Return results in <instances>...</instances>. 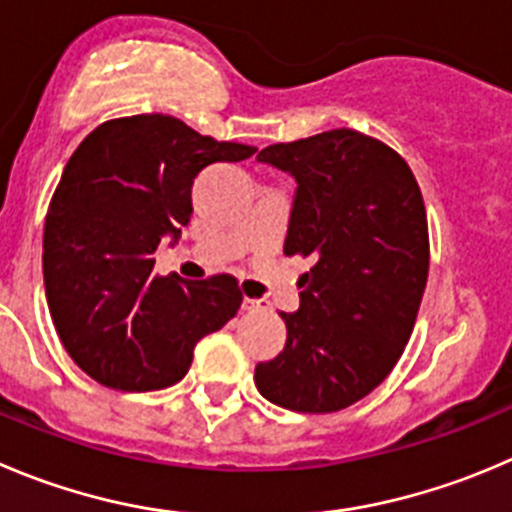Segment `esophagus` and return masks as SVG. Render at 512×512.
Masks as SVG:
<instances>
[{"mask_svg": "<svg viewBox=\"0 0 512 512\" xmlns=\"http://www.w3.org/2000/svg\"><path fill=\"white\" fill-rule=\"evenodd\" d=\"M269 309V304H266L264 299H243V311H266Z\"/></svg>", "mask_w": 512, "mask_h": 512, "instance_id": "34e87169", "label": "esophagus"}]
</instances>
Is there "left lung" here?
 <instances>
[{"label": "left lung", "instance_id": "obj_1", "mask_svg": "<svg viewBox=\"0 0 512 512\" xmlns=\"http://www.w3.org/2000/svg\"><path fill=\"white\" fill-rule=\"evenodd\" d=\"M259 160L296 178L286 256L311 259L279 357L253 382L294 412H339L367 397L402 357L430 269L422 191L387 143L334 128L274 143Z\"/></svg>", "mask_w": 512, "mask_h": 512}]
</instances>
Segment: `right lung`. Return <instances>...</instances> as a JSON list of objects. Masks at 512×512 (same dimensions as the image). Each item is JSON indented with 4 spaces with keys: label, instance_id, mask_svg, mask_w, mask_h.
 I'll return each mask as SVG.
<instances>
[{
    "label": "right lung",
    "instance_id": "add662e5",
    "mask_svg": "<svg viewBox=\"0 0 512 512\" xmlns=\"http://www.w3.org/2000/svg\"><path fill=\"white\" fill-rule=\"evenodd\" d=\"M253 153L153 113L97 125L67 160L45 218V294L67 354L102 387L180 382L193 347L236 316L243 296L231 274L160 276L153 256L191 221L196 175Z\"/></svg>",
    "mask_w": 512,
    "mask_h": 512
}]
</instances>
